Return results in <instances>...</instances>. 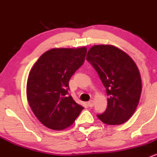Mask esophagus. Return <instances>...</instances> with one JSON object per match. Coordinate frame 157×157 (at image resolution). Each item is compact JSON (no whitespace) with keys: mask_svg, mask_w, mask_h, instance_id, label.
Instances as JSON below:
<instances>
[{"mask_svg":"<svg viewBox=\"0 0 157 157\" xmlns=\"http://www.w3.org/2000/svg\"><path fill=\"white\" fill-rule=\"evenodd\" d=\"M94 100H90V101L88 102V105H89V107H92L94 105Z\"/></svg>","mask_w":157,"mask_h":157,"instance_id":"1","label":"esophagus"}]
</instances>
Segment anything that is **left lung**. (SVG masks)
I'll use <instances>...</instances> for the list:
<instances>
[{
  "instance_id": "1",
  "label": "left lung",
  "mask_w": 157,
  "mask_h": 157,
  "mask_svg": "<svg viewBox=\"0 0 157 157\" xmlns=\"http://www.w3.org/2000/svg\"><path fill=\"white\" fill-rule=\"evenodd\" d=\"M86 60L98 73L109 97L107 109L97 117L108 125L124 123L136 111L141 95L137 66L127 54L109 45L94 46Z\"/></svg>"
}]
</instances>
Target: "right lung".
<instances>
[{
  "instance_id": "1",
  "label": "right lung",
  "mask_w": 157,
  "mask_h": 157,
  "mask_svg": "<svg viewBox=\"0 0 157 157\" xmlns=\"http://www.w3.org/2000/svg\"><path fill=\"white\" fill-rule=\"evenodd\" d=\"M87 49L53 48L40 57L29 75L27 100L46 127L60 131L72 125L82 106L68 94V82L83 64Z\"/></svg>"
}]
</instances>
